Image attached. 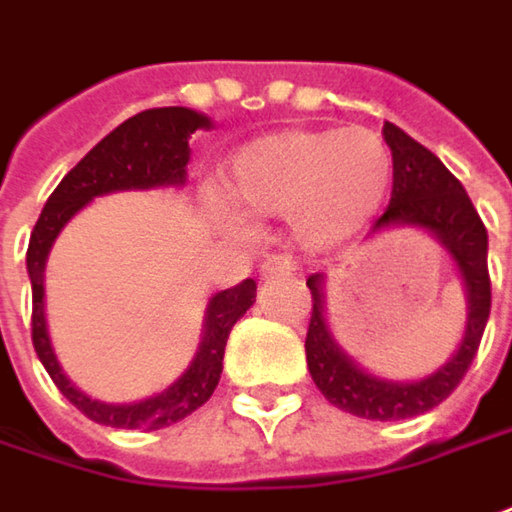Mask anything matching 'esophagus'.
Instances as JSON below:
<instances>
[{"instance_id":"obj_1","label":"esophagus","mask_w":512,"mask_h":512,"mask_svg":"<svg viewBox=\"0 0 512 512\" xmlns=\"http://www.w3.org/2000/svg\"><path fill=\"white\" fill-rule=\"evenodd\" d=\"M294 274V260L286 255H272L263 260V266H260V277L263 280H272V277H289Z\"/></svg>"}]
</instances>
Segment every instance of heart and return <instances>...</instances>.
Segmentation results:
<instances>
[{
    "mask_svg": "<svg viewBox=\"0 0 512 512\" xmlns=\"http://www.w3.org/2000/svg\"><path fill=\"white\" fill-rule=\"evenodd\" d=\"M391 175V152L368 127L280 130L226 161L221 192L246 218H289L300 246L328 252L374 221Z\"/></svg>",
    "mask_w": 512,
    "mask_h": 512,
    "instance_id": "obj_1",
    "label": "heart"
}]
</instances>
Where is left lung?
Here are the masks:
<instances>
[{
    "label": "left lung",
    "mask_w": 512,
    "mask_h": 512,
    "mask_svg": "<svg viewBox=\"0 0 512 512\" xmlns=\"http://www.w3.org/2000/svg\"><path fill=\"white\" fill-rule=\"evenodd\" d=\"M385 144L394 158V189L391 203L374 223V232L385 226H416L431 232L462 274L467 297V323L462 343L431 377L416 382H391L362 371L334 340L326 320L323 274H311V320L306 334V362L311 379L323 397L362 419H411L436 408L456 391L479 351L490 317V274H487V229L467 198L465 186L456 181L428 147H422L397 124L385 121Z\"/></svg>",
    "instance_id": "1"
}]
</instances>
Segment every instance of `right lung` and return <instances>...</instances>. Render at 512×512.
Here are the masks:
<instances>
[{"label":"right lung","instance_id":"add662e5","mask_svg":"<svg viewBox=\"0 0 512 512\" xmlns=\"http://www.w3.org/2000/svg\"><path fill=\"white\" fill-rule=\"evenodd\" d=\"M209 127L212 121L206 115L186 107H155L127 118L64 175L62 184L53 189L39 221L33 226V235L27 243V274L33 289V348L50 379L56 382V388L81 414L98 425L127 428V431H161L198 411L218 388L229 331L255 303L257 286L255 280H243L235 289L218 291L209 300L198 354L169 388L141 402L113 405V402H98L79 391L64 377L62 365L53 354L45 323V263L50 246L64 229V223L98 195L121 192V189L184 184L189 138L195 130H209Z\"/></svg>","mask_w":512,"mask_h":512}]
</instances>
